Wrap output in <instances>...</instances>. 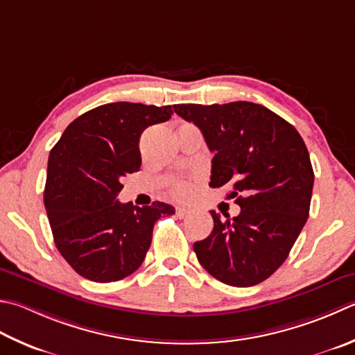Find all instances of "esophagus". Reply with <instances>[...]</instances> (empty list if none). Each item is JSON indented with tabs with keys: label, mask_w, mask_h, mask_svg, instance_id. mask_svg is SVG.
I'll use <instances>...</instances> for the list:
<instances>
[{
	"label": "esophagus",
	"mask_w": 355,
	"mask_h": 355,
	"mask_svg": "<svg viewBox=\"0 0 355 355\" xmlns=\"http://www.w3.org/2000/svg\"><path fill=\"white\" fill-rule=\"evenodd\" d=\"M175 214H177V217H178V218H186L187 215H191V211H189V209H186V207H177V209H175Z\"/></svg>",
	"instance_id": "obj_1"
}]
</instances>
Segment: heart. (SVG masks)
<instances>
[{"mask_svg":"<svg viewBox=\"0 0 355 355\" xmlns=\"http://www.w3.org/2000/svg\"><path fill=\"white\" fill-rule=\"evenodd\" d=\"M169 191L173 198L187 200L196 191V182L193 180H178V182L171 183Z\"/></svg>","mask_w":355,"mask_h":355,"instance_id":"heart-1","label":"heart"}]
</instances>
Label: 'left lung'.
Listing matches in <instances>:
<instances>
[{"instance_id": "1", "label": "left lung", "mask_w": 355, "mask_h": 355, "mask_svg": "<svg viewBox=\"0 0 355 355\" xmlns=\"http://www.w3.org/2000/svg\"><path fill=\"white\" fill-rule=\"evenodd\" d=\"M173 110L215 152L209 186H231L229 197L241 207L232 220L211 211V235L193 243L200 265L229 286L259 284L288 259L309 217L314 171L306 144L261 104H177Z\"/></svg>"}]
</instances>
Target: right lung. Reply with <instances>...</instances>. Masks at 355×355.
I'll return each instance as SVG.
<instances>
[{"label": "right lung", "instance_id": "right-lung-1", "mask_svg": "<svg viewBox=\"0 0 355 355\" xmlns=\"http://www.w3.org/2000/svg\"><path fill=\"white\" fill-rule=\"evenodd\" d=\"M172 106L118 101L80 115L49 154L44 206L53 241L75 272L96 283L126 279L141 266L155 221L171 205L120 203L121 180L140 171L146 128L168 121Z\"/></svg>", "mask_w": 355, "mask_h": 355}]
</instances>
